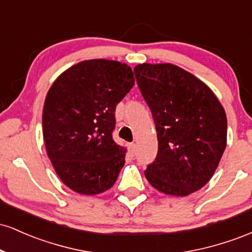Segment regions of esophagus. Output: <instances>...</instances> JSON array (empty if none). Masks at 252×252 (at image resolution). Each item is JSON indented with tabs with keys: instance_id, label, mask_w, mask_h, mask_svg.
Returning a JSON list of instances; mask_svg holds the SVG:
<instances>
[{
	"instance_id": "obj_1",
	"label": "esophagus",
	"mask_w": 252,
	"mask_h": 252,
	"mask_svg": "<svg viewBox=\"0 0 252 252\" xmlns=\"http://www.w3.org/2000/svg\"><path fill=\"white\" fill-rule=\"evenodd\" d=\"M128 149H129L130 155L134 156V155H135V150H136V144H135V143H129Z\"/></svg>"
}]
</instances>
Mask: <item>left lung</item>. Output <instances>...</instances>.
<instances>
[{
	"label": "left lung",
	"instance_id": "1",
	"mask_svg": "<svg viewBox=\"0 0 252 252\" xmlns=\"http://www.w3.org/2000/svg\"><path fill=\"white\" fill-rule=\"evenodd\" d=\"M134 72L158 141L155 161L144 170L147 180L168 195L199 190L226 147L224 108L206 84L172 63H140Z\"/></svg>",
	"mask_w": 252,
	"mask_h": 252
}]
</instances>
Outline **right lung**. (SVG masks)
Returning <instances> with one entry per match:
<instances>
[{
    "mask_svg": "<svg viewBox=\"0 0 252 252\" xmlns=\"http://www.w3.org/2000/svg\"><path fill=\"white\" fill-rule=\"evenodd\" d=\"M134 84L126 63L92 59L73 65L51 86L42 111L43 140L68 189L94 195L116 182L126 149L112 138L115 110Z\"/></svg>",
    "mask_w": 252,
    "mask_h": 252,
    "instance_id": "1",
    "label": "right lung"
}]
</instances>
